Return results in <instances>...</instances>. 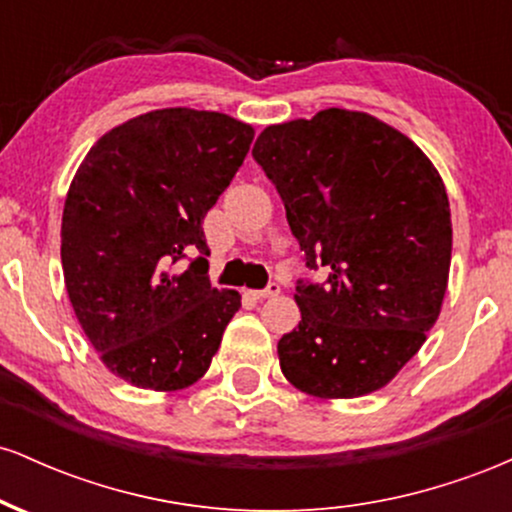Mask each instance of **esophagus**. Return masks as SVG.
<instances>
[{
  "label": "esophagus",
  "instance_id": "34e87169",
  "mask_svg": "<svg viewBox=\"0 0 512 512\" xmlns=\"http://www.w3.org/2000/svg\"><path fill=\"white\" fill-rule=\"evenodd\" d=\"M279 284H276V281H269L267 284V289H262V291H252V296L255 298H274V296H279Z\"/></svg>",
  "mask_w": 512,
  "mask_h": 512
}]
</instances>
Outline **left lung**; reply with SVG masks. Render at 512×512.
<instances>
[{"instance_id":"1","label":"left lung","mask_w":512,"mask_h":512,"mask_svg":"<svg viewBox=\"0 0 512 512\" xmlns=\"http://www.w3.org/2000/svg\"><path fill=\"white\" fill-rule=\"evenodd\" d=\"M252 158L274 182L305 267L301 322L279 339L281 373L320 399L390 383L436 325L448 289L452 223L438 170L378 117L327 108L272 125Z\"/></svg>"}]
</instances>
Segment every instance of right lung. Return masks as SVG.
Listing matches in <instances>:
<instances>
[{"instance_id":"add662e5","label":"right lung","mask_w":512,"mask_h":512,"mask_svg":"<svg viewBox=\"0 0 512 512\" xmlns=\"http://www.w3.org/2000/svg\"><path fill=\"white\" fill-rule=\"evenodd\" d=\"M255 129L166 108L91 146L62 214V269L81 330L110 373L146 390L197 383L240 293L211 289L202 221L248 156ZM180 259L191 264L182 273Z\"/></svg>"}]
</instances>
